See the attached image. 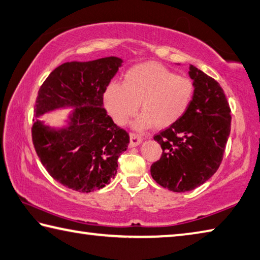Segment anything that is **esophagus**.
<instances>
[{
  "label": "esophagus",
  "mask_w": 260,
  "mask_h": 260,
  "mask_svg": "<svg viewBox=\"0 0 260 260\" xmlns=\"http://www.w3.org/2000/svg\"><path fill=\"white\" fill-rule=\"evenodd\" d=\"M129 138H131V141H129V145L131 146L139 145L141 143V141H142V138H141V135L134 133V132H131Z\"/></svg>",
  "instance_id": "esophagus-1"
}]
</instances>
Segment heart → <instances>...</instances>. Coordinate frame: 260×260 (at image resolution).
Masks as SVG:
<instances>
[{
  "label": "heart",
  "instance_id": "1",
  "mask_svg": "<svg viewBox=\"0 0 260 260\" xmlns=\"http://www.w3.org/2000/svg\"><path fill=\"white\" fill-rule=\"evenodd\" d=\"M194 93L192 79L177 76L159 63L144 62L127 70L122 84L111 83L107 87L105 103L117 124L125 125L140 103L143 114L136 126L166 128L186 115Z\"/></svg>",
  "mask_w": 260,
  "mask_h": 260
}]
</instances>
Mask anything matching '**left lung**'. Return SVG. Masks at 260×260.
I'll list each match as a JSON object with an SVG mask.
<instances>
[{"mask_svg": "<svg viewBox=\"0 0 260 260\" xmlns=\"http://www.w3.org/2000/svg\"><path fill=\"white\" fill-rule=\"evenodd\" d=\"M194 99L181 120L154 136L162 154L151 176L174 192L194 190L214 175L231 132V108L218 82L191 66Z\"/></svg>", "mask_w": 260, "mask_h": 260, "instance_id": "left-lung-1", "label": "left lung"}]
</instances>
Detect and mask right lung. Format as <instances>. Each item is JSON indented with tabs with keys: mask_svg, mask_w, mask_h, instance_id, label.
Segmentation results:
<instances>
[{
	"mask_svg": "<svg viewBox=\"0 0 260 260\" xmlns=\"http://www.w3.org/2000/svg\"><path fill=\"white\" fill-rule=\"evenodd\" d=\"M122 60L108 56L88 62H66L52 72L39 89L34 115L76 107L64 129H50L39 119L31 127L32 144L55 181L72 190H100L117 173L118 158L129 135L103 108V94Z\"/></svg>",
	"mask_w": 260,
	"mask_h": 260,
	"instance_id": "add662e5",
	"label": "right lung"
}]
</instances>
